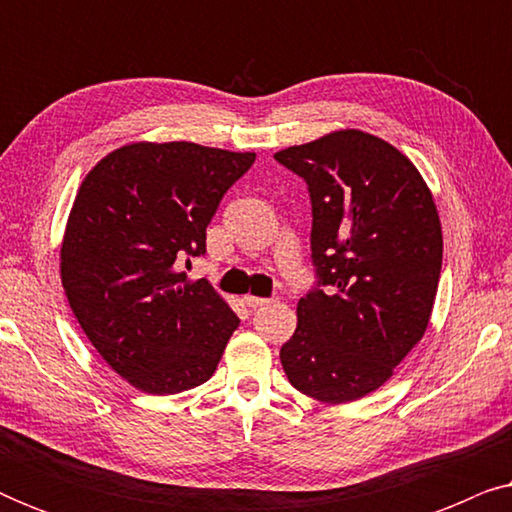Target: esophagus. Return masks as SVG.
Listing matches in <instances>:
<instances>
[{
  "instance_id": "34e87169",
  "label": "esophagus",
  "mask_w": 512,
  "mask_h": 512,
  "mask_svg": "<svg viewBox=\"0 0 512 512\" xmlns=\"http://www.w3.org/2000/svg\"><path fill=\"white\" fill-rule=\"evenodd\" d=\"M242 303L247 307H263V305H268L270 300L268 298H258V296H244Z\"/></svg>"
}]
</instances>
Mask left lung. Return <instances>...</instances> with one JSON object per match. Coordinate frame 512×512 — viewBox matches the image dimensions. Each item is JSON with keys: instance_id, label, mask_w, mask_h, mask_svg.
I'll use <instances>...</instances> for the list:
<instances>
[{"instance_id": "8db88e82", "label": "left lung", "mask_w": 512, "mask_h": 512, "mask_svg": "<svg viewBox=\"0 0 512 512\" xmlns=\"http://www.w3.org/2000/svg\"><path fill=\"white\" fill-rule=\"evenodd\" d=\"M275 160L307 181L319 275L279 359L305 396L356 401L394 375L429 326L443 265L436 202L408 156L361 130L328 132Z\"/></svg>"}]
</instances>
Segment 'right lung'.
Here are the masks:
<instances>
[{"label":"right lung","mask_w":512,"mask_h":512,"mask_svg":"<svg viewBox=\"0 0 512 512\" xmlns=\"http://www.w3.org/2000/svg\"><path fill=\"white\" fill-rule=\"evenodd\" d=\"M256 153L135 142L86 174L60 247L62 289L111 370L144 394L207 382L240 319L181 261L205 254L223 193ZM191 263V261H186Z\"/></svg>","instance_id":"obj_1"}]
</instances>
